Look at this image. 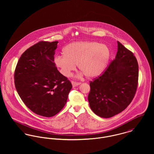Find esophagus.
Listing matches in <instances>:
<instances>
[{"label": "esophagus", "mask_w": 154, "mask_h": 154, "mask_svg": "<svg viewBox=\"0 0 154 154\" xmlns=\"http://www.w3.org/2000/svg\"><path fill=\"white\" fill-rule=\"evenodd\" d=\"M81 84V83H78V82H72V87L74 88V87H76L78 85H79Z\"/></svg>", "instance_id": "obj_1"}]
</instances>
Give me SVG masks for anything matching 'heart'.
Listing matches in <instances>:
<instances>
[{
  "mask_svg": "<svg viewBox=\"0 0 154 154\" xmlns=\"http://www.w3.org/2000/svg\"><path fill=\"white\" fill-rule=\"evenodd\" d=\"M63 53L64 54L56 55L54 62L67 78L76 69V65L81 70L78 77L84 74L88 78H96L103 73L110 60L109 48L95 42H73L66 45Z\"/></svg>",
  "mask_w": 154,
  "mask_h": 154,
  "instance_id": "1",
  "label": "heart"
}]
</instances>
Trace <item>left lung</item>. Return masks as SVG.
Here are the masks:
<instances>
[{
  "mask_svg": "<svg viewBox=\"0 0 154 154\" xmlns=\"http://www.w3.org/2000/svg\"><path fill=\"white\" fill-rule=\"evenodd\" d=\"M139 66L131 51L117 42V52L106 72L91 82L89 106L97 116L110 118L130 104L136 91Z\"/></svg>",
  "mask_w": 154,
  "mask_h": 154,
  "instance_id": "left-lung-1",
  "label": "left lung"
}]
</instances>
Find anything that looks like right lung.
<instances>
[{"label":"right lung","mask_w":154,"mask_h":154,"mask_svg":"<svg viewBox=\"0 0 154 154\" xmlns=\"http://www.w3.org/2000/svg\"><path fill=\"white\" fill-rule=\"evenodd\" d=\"M58 42H40L21 55L15 69L14 79L22 101L34 113L50 117L66 104L72 88L54 62Z\"/></svg>","instance_id":"right-lung-1"}]
</instances>
